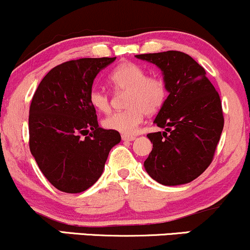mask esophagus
I'll return each mask as SVG.
<instances>
[{
	"mask_svg": "<svg viewBox=\"0 0 250 250\" xmlns=\"http://www.w3.org/2000/svg\"><path fill=\"white\" fill-rule=\"evenodd\" d=\"M121 137H122L123 141H134V140H135V136H133V135H125V134H123Z\"/></svg>",
	"mask_w": 250,
	"mask_h": 250,
	"instance_id": "1",
	"label": "esophagus"
}]
</instances>
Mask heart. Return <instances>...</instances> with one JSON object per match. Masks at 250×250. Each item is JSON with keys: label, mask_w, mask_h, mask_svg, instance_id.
<instances>
[{"label": "heart", "mask_w": 250, "mask_h": 250, "mask_svg": "<svg viewBox=\"0 0 250 250\" xmlns=\"http://www.w3.org/2000/svg\"><path fill=\"white\" fill-rule=\"evenodd\" d=\"M109 82L116 90L127 91V109L103 120V127L122 134H134L145 114L157 113L168 96L167 83L160 76H148L147 70L134 62H123L109 74ZM91 107L100 113L110 110V97L105 91L93 89L89 93Z\"/></svg>", "instance_id": "1"}]
</instances>
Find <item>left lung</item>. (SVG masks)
I'll list each match as a JSON object with an SVG mask.
<instances>
[{
    "label": "left lung",
    "mask_w": 250,
    "mask_h": 250,
    "mask_svg": "<svg viewBox=\"0 0 250 250\" xmlns=\"http://www.w3.org/2000/svg\"><path fill=\"white\" fill-rule=\"evenodd\" d=\"M136 57L162 70L169 93L154 120L166 130L147 135L153 150L145 161L146 170L165 186L191 182L209 167L220 141L225 119L219 93L206 70L182 51Z\"/></svg>",
    "instance_id": "left-lung-1"
}]
</instances>
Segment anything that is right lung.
<instances>
[{
  "instance_id": "right-lung-1",
  "label": "right lung",
  "mask_w": 250,
  "mask_h": 250,
  "mask_svg": "<svg viewBox=\"0 0 250 250\" xmlns=\"http://www.w3.org/2000/svg\"><path fill=\"white\" fill-rule=\"evenodd\" d=\"M116 57L56 65L37 87L29 109V148L41 171L64 193L87 190L102 175L119 131L99 127L89 102L94 79Z\"/></svg>"
}]
</instances>
